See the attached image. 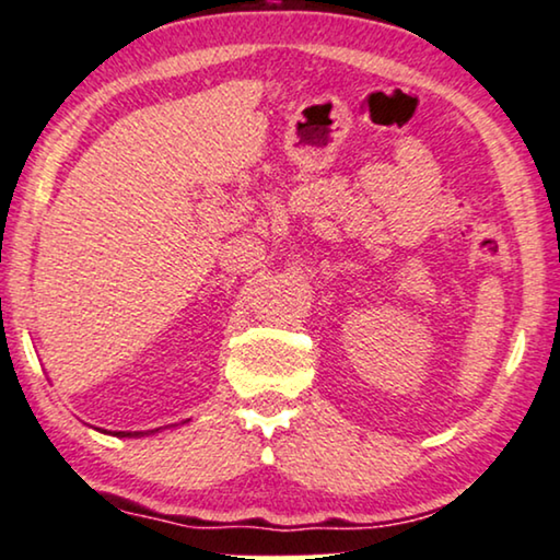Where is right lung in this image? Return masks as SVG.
Listing matches in <instances>:
<instances>
[{"label": "right lung", "instance_id": "obj_1", "mask_svg": "<svg viewBox=\"0 0 560 560\" xmlns=\"http://www.w3.org/2000/svg\"><path fill=\"white\" fill-rule=\"evenodd\" d=\"M116 436H119V434H116ZM124 436H131V434H124Z\"/></svg>", "mask_w": 560, "mask_h": 560}]
</instances>
